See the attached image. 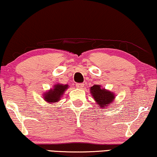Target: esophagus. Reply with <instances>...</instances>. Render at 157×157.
Masks as SVG:
<instances>
[{
    "label": "esophagus",
    "mask_w": 157,
    "mask_h": 157,
    "mask_svg": "<svg viewBox=\"0 0 157 157\" xmlns=\"http://www.w3.org/2000/svg\"><path fill=\"white\" fill-rule=\"evenodd\" d=\"M83 86H84V83H77L76 84V86L77 88H78V89H82L83 87Z\"/></svg>",
    "instance_id": "obj_1"
}]
</instances>
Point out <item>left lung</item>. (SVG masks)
I'll return each instance as SVG.
<instances>
[{
	"label": "left lung",
	"instance_id": "8db88e82",
	"mask_svg": "<svg viewBox=\"0 0 157 157\" xmlns=\"http://www.w3.org/2000/svg\"><path fill=\"white\" fill-rule=\"evenodd\" d=\"M91 92L94 98L97 102L96 104L102 109L109 106L115 98L114 94L104 89H101L98 85H94L91 87Z\"/></svg>",
	"mask_w": 157,
	"mask_h": 157
}]
</instances>
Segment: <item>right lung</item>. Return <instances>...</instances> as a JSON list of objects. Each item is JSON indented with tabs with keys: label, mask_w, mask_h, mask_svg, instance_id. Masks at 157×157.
Wrapping results in <instances>:
<instances>
[{
	"label": "right lung",
	"mask_w": 157,
	"mask_h": 157,
	"mask_svg": "<svg viewBox=\"0 0 157 157\" xmlns=\"http://www.w3.org/2000/svg\"><path fill=\"white\" fill-rule=\"evenodd\" d=\"M68 89V85L56 84L54 86V89H51L44 94V100L49 104L59 101L63 95L66 89Z\"/></svg>",
	"instance_id": "1"
}]
</instances>
